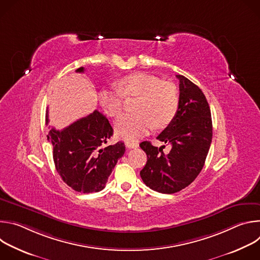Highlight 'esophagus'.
Listing matches in <instances>:
<instances>
[{"instance_id": "esophagus-1", "label": "esophagus", "mask_w": 260, "mask_h": 260, "mask_svg": "<svg viewBox=\"0 0 260 260\" xmlns=\"http://www.w3.org/2000/svg\"><path fill=\"white\" fill-rule=\"evenodd\" d=\"M125 146L129 149H134V148H137L139 146L138 143H134V142H129V141H125Z\"/></svg>"}]
</instances>
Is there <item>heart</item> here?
Returning a JSON list of instances; mask_svg holds the SVG:
<instances>
[{"mask_svg":"<svg viewBox=\"0 0 260 260\" xmlns=\"http://www.w3.org/2000/svg\"><path fill=\"white\" fill-rule=\"evenodd\" d=\"M118 89L104 88L99 103L110 117L118 116L123 109V96H138L136 114H123L115 122L116 134L126 141H136L152 126L167 127L176 117L179 109V93L176 86L145 72L129 74L119 79Z\"/></svg>","mask_w":260,"mask_h":260,"instance_id":"heart-1","label":"heart"}]
</instances>
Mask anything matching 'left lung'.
<instances>
[{
    "mask_svg": "<svg viewBox=\"0 0 260 260\" xmlns=\"http://www.w3.org/2000/svg\"><path fill=\"white\" fill-rule=\"evenodd\" d=\"M179 79V109L174 120L157 139L172 146L168 154L150 142L140 147L147 162L140 172L143 182L160 193H175L187 187L201 173L212 143L211 110L201 88L182 75Z\"/></svg>",
    "mask_w": 260,
    "mask_h": 260,
    "instance_id": "obj_1",
    "label": "left lung"
}]
</instances>
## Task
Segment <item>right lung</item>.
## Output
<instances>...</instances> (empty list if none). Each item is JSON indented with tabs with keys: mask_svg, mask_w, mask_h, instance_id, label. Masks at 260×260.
<instances>
[{
	"mask_svg": "<svg viewBox=\"0 0 260 260\" xmlns=\"http://www.w3.org/2000/svg\"><path fill=\"white\" fill-rule=\"evenodd\" d=\"M83 73L84 68L76 70ZM48 115L46 123L48 124ZM113 128L98 110L68 127H52L47 140L53 146L55 169L62 181L77 192H99L105 188L109 176L125 151L124 143L104 146L112 137Z\"/></svg>",
	"mask_w": 260,
	"mask_h": 260,
	"instance_id": "add662e5",
	"label": "right lung"
}]
</instances>
